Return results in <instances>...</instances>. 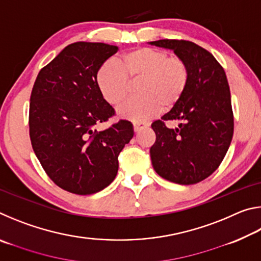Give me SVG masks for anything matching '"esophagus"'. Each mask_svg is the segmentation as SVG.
Listing matches in <instances>:
<instances>
[{
  "label": "esophagus",
  "instance_id": "obj_1",
  "mask_svg": "<svg viewBox=\"0 0 261 261\" xmlns=\"http://www.w3.org/2000/svg\"><path fill=\"white\" fill-rule=\"evenodd\" d=\"M147 125H148V123H145V122H134V130L137 132Z\"/></svg>",
  "mask_w": 261,
  "mask_h": 261
}]
</instances>
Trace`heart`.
Listing matches in <instances>:
<instances>
[{"mask_svg":"<svg viewBox=\"0 0 261 261\" xmlns=\"http://www.w3.org/2000/svg\"><path fill=\"white\" fill-rule=\"evenodd\" d=\"M190 71L180 56L168 55L158 48L141 47L110 59L96 72L101 94L110 105H117L129 93L131 82L137 83L138 95L124 101L117 112L122 117L143 121L163 108H170L187 90Z\"/></svg>","mask_w":261,"mask_h":261,"instance_id":"1","label":"heart"}]
</instances>
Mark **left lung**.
I'll return each instance as SVG.
<instances>
[{"instance_id": "obj_1", "label": "left lung", "mask_w": 261, "mask_h": 261, "mask_svg": "<svg viewBox=\"0 0 261 261\" xmlns=\"http://www.w3.org/2000/svg\"><path fill=\"white\" fill-rule=\"evenodd\" d=\"M151 45L174 49L187 62L190 78L182 98L152 123L155 143L149 149L154 170L170 182H201L218 169L230 146L233 113L226 72L205 48L187 40L163 39ZM180 119L177 129L167 120Z\"/></svg>"}]
</instances>
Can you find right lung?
Returning <instances> with one entry per match:
<instances>
[{
    "label": "right lung",
    "instance_id": "obj_1",
    "mask_svg": "<svg viewBox=\"0 0 261 261\" xmlns=\"http://www.w3.org/2000/svg\"><path fill=\"white\" fill-rule=\"evenodd\" d=\"M118 50L102 42H74L43 67L31 92L29 126L33 151L57 187L92 194L116 177L118 155L134 137L131 122L103 131L115 110L103 99L96 72Z\"/></svg>",
    "mask_w": 261,
    "mask_h": 261
}]
</instances>
